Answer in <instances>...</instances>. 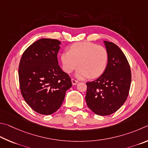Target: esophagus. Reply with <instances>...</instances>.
Returning a JSON list of instances; mask_svg holds the SVG:
<instances>
[{
    "mask_svg": "<svg viewBox=\"0 0 148 148\" xmlns=\"http://www.w3.org/2000/svg\"><path fill=\"white\" fill-rule=\"evenodd\" d=\"M71 82H72L73 85H76L77 83H79V81H77V80L75 79H71Z\"/></svg>",
    "mask_w": 148,
    "mask_h": 148,
    "instance_id": "34e87169",
    "label": "esophagus"
}]
</instances>
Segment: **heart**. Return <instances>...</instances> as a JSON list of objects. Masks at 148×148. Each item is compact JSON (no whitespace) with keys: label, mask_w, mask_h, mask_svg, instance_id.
Returning a JSON list of instances; mask_svg holds the SVG:
<instances>
[{"label":"heart","mask_w":148,"mask_h":148,"mask_svg":"<svg viewBox=\"0 0 148 148\" xmlns=\"http://www.w3.org/2000/svg\"><path fill=\"white\" fill-rule=\"evenodd\" d=\"M108 60V54L106 48L89 41L73 44L69 51H64L61 54L65 72L69 73L80 66L75 73L79 79L99 77L107 68Z\"/></svg>","instance_id":"obj_1"}]
</instances>
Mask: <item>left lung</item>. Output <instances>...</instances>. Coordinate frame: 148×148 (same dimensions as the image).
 <instances>
[{"instance_id": "obj_1", "label": "left lung", "mask_w": 148, "mask_h": 148, "mask_svg": "<svg viewBox=\"0 0 148 148\" xmlns=\"http://www.w3.org/2000/svg\"><path fill=\"white\" fill-rule=\"evenodd\" d=\"M108 54L107 68L99 78L86 82L88 107L97 115L116 112L128 97L131 82L129 64L122 51L112 42L104 41Z\"/></svg>"}]
</instances>
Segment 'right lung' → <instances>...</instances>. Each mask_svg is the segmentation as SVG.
<instances>
[{"label": "right lung", "mask_w": 148, "mask_h": 148, "mask_svg": "<svg viewBox=\"0 0 148 148\" xmlns=\"http://www.w3.org/2000/svg\"><path fill=\"white\" fill-rule=\"evenodd\" d=\"M60 43L53 39H40L26 49L19 62L22 96L32 109L41 114L55 112L72 86L68 74L58 65Z\"/></svg>", "instance_id": "1"}]
</instances>
